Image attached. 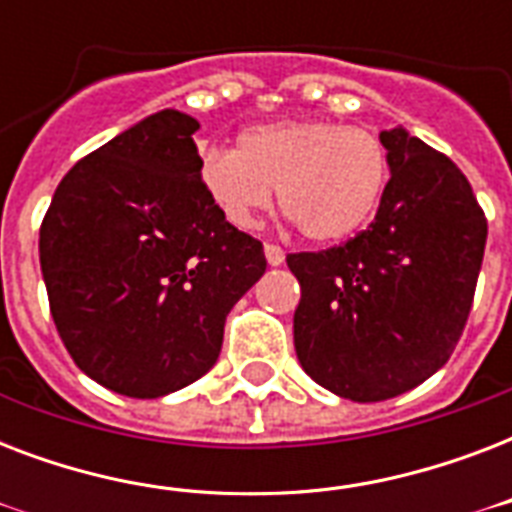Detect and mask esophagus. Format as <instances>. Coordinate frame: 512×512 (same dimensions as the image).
<instances>
[{
    "mask_svg": "<svg viewBox=\"0 0 512 512\" xmlns=\"http://www.w3.org/2000/svg\"><path fill=\"white\" fill-rule=\"evenodd\" d=\"M284 249L276 247V244H265V260H268V265H281L284 263Z\"/></svg>",
    "mask_w": 512,
    "mask_h": 512,
    "instance_id": "obj_1",
    "label": "esophagus"
}]
</instances>
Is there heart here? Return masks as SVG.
Here are the masks:
<instances>
[{
	"mask_svg": "<svg viewBox=\"0 0 512 512\" xmlns=\"http://www.w3.org/2000/svg\"><path fill=\"white\" fill-rule=\"evenodd\" d=\"M196 167L209 199L236 228H255L276 188L305 239L332 244L361 231L380 207L390 156L369 127L281 119L241 132L239 148L204 146Z\"/></svg>",
	"mask_w": 512,
	"mask_h": 512,
	"instance_id": "heart-1",
	"label": "heart"
}]
</instances>
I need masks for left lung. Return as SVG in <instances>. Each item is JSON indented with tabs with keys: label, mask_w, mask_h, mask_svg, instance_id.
<instances>
[{
	"label": "left lung",
	"mask_w": 512,
	"mask_h": 512,
	"mask_svg": "<svg viewBox=\"0 0 512 512\" xmlns=\"http://www.w3.org/2000/svg\"><path fill=\"white\" fill-rule=\"evenodd\" d=\"M390 180L369 228L287 257L300 281L295 350L321 388L369 404L449 361L473 308L486 217L468 177L404 127L380 132Z\"/></svg>",
	"instance_id": "obj_1"
}]
</instances>
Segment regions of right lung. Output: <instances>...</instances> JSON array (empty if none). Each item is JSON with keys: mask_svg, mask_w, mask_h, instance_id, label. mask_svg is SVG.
Masks as SVG:
<instances>
[{"mask_svg": "<svg viewBox=\"0 0 512 512\" xmlns=\"http://www.w3.org/2000/svg\"><path fill=\"white\" fill-rule=\"evenodd\" d=\"M196 130L175 108L124 130L68 170L39 228L60 340L122 396H167L207 374L225 316L268 265L204 191Z\"/></svg>", "mask_w": 512, "mask_h": 512, "instance_id": "right-lung-1", "label": "right lung"}]
</instances>
